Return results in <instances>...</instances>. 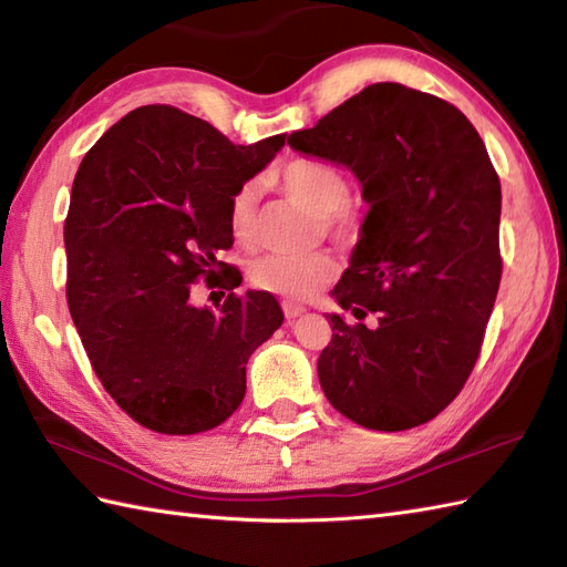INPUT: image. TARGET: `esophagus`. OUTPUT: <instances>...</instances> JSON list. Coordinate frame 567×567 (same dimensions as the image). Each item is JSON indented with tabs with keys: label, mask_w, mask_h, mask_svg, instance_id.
Instances as JSON below:
<instances>
[{
	"label": "esophagus",
	"mask_w": 567,
	"mask_h": 567,
	"mask_svg": "<svg viewBox=\"0 0 567 567\" xmlns=\"http://www.w3.org/2000/svg\"><path fill=\"white\" fill-rule=\"evenodd\" d=\"M282 311H285L287 319H297L299 315H305V307L295 305V302H282Z\"/></svg>",
	"instance_id": "1"
}]
</instances>
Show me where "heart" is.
I'll list each match as a JSON object with an SVG mask.
<instances>
[{
    "instance_id": "b5f03b06",
    "label": "heart",
    "mask_w": 567,
    "mask_h": 567,
    "mask_svg": "<svg viewBox=\"0 0 567 567\" xmlns=\"http://www.w3.org/2000/svg\"><path fill=\"white\" fill-rule=\"evenodd\" d=\"M277 183L282 189L319 214L321 226L341 240H355L363 234L365 216L348 199V179L333 163L319 158L287 161L277 171ZM258 183H246L236 189L228 207V228L238 244L250 246L256 238V202ZM336 272V262L327 250L307 252V256H265L250 265V285L256 290L277 295L282 299H307L317 295Z\"/></svg>"
}]
</instances>
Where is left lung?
<instances>
[{
  "label": "left lung",
  "mask_w": 567,
  "mask_h": 567,
  "mask_svg": "<svg viewBox=\"0 0 567 567\" xmlns=\"http://www.w3.org/2000/svg\"><path fill=\"white\" fill-rule=\"evenodd\" d=\"M287 143L351 167L370 204L331 292L358 323L329 315L321 390L372 431L426 424L473 372L502 280V187L485 143L453 104L396 82L370 84Z\"/></svg>",
  "instance_id": "left-lung-1"
}]
</instances>
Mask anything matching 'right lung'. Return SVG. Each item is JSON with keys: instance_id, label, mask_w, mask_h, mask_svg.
Masks as SVG:
<instances>
[{"instance_id": "obj_1", "label": "right lung", "mask_w": 567, "mask_h": 567, "mask_svg": "<svg viewBox=\"0 0 567 567\" xmlns=\"http://www.w3.org/2000/svg\"><path fill=\"white\" fill-rule=\"evenodd\" d=\"M285 146H234L167 104L128 112L84 155L65 219L68 307L104 390L151 431L224 424L246 394L250 353L282 327L270 292L236 295L228 207ZM199 279L229 290L217 311L188 302Z\"/></svg>"}]
</instances>
